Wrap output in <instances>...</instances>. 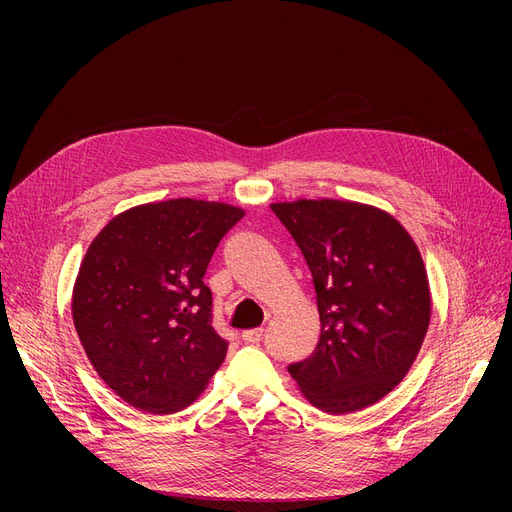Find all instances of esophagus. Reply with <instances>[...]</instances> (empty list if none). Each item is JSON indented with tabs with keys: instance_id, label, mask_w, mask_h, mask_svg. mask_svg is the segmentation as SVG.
<instances>
[{
	"instance_id": "obj_1",
	"label": "esophagus",
	"mask_w": 512,
	"mask_h": 512,
	"mask_svg": "<svg viewBox=\"0 0 512 512\" xmlns=\"http://www.w3.org/2000/svg\"><path fill=\"white\" fill-rule=\"evenodd\" d=\"M240 336H242V340H245L247 344H257V342H261V338H263V328L247 330V332H242Z\"/></svg>"
}]
</instances>
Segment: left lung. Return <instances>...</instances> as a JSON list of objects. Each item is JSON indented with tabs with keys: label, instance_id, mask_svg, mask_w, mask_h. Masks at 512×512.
<instances>
[{
	"label": "left lung",
	"instance_id": "obj_1",
	"mask_svg": "<svg viewBox=\"0 0 512 512\" xmlns=\"http://www.w3.org/2000/svg\"><path fill=\"white\" fill-rule=\"evenodd\" d=\"M315 286L319 340L288 365L313 407L346 415L384 398L409 373L432 315L427 272L390 213L355 201L272 203Z\"/></svg>",
	"mask_w": 512,
	"mask_h": 512
}]
</instances>
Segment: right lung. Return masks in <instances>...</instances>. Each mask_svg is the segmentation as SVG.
I'll use <instances>...</instances> for the list:
<instances>
[{"mask_svg":"<svg viewBox=\"0 0 512 512\" xmlns=\"http://www.w3.org/2000/svg\"><path fill=\"white\" fill-rule=\"evenodd\" d=\"M240 207L170 199L137 205L91 242L72 292L85 353L130 407L170 415L207 388L228 342L211 326L203 276Z\"/></svg>","mask_w":512,"mask_h":512,"instance_id":"add662e5","label":"right lung"}]
</instances>
